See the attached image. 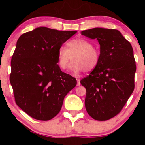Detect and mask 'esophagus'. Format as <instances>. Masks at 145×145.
Instances as JSON below:
<instances>
[{
  "label": "esophagus",
  "mask_w": 145,
  "mask_h": 145,
  "mask_svg": "<svg viewBox=\"0 0 145 145\" xmlns=\"http://www.w3.org/2000/svg\"><path fill=\"white\" fill-rule=\"evenodd\" d=\"M77 82H78L77 85H78V86L80 85V80L79 78H77Z\"/></svg>",
  "instance_id": "obj_1"
}]
</instances>
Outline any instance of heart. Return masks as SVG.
<instances>
[{"label":"heart","instance_id":"obj_1","mask_svg":"<svg viewBox=\"0 0 145 145\" xmlns=\"http://www.w3.org/2000/svg\"><path fill=\"white\" fill-rule=\"evenodd\" d=\"M67 48H61L58 52V64L61 69H65L72 58L73 62L69 69L74 73L92 71L99 61V52L93 48L92 43L82 38L69 41Z\"/></svg>","mask_w":145,"mask_h":145}]
</instances>
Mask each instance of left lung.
Here are the masks:
<instances>
[{"instance_id": "obj_1", "label": "left lung", "mask_w": 145, "mask_h": 145, "mask_svg": "<svg viewBox=\"0 0 145 145\" xmlns=\"http://www.w3.org/2000/svg\"><path fill=\"white\" fill-rule=\"evenodd\" d=\"M81 34L96 39L100 45L99 63L80 81L86 91V112L95 120H108L121 112L134 91L133 48L118 30L95 28Z\"/></svg>"}]
</instances>
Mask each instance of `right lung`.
<instances>
[{"mask_svg": "<svg viewBox=\"0 0 145 145\" xmlns=\"http://www.w3.org/2000/svg\"><path fill=\"white\" fill-rule=\"evenodd\" d=\"M77 31L39 27L20 37L11 61L10 82L16 104L31 117L40 121L54 118L64 98L77 84L63 72L58 52Z\"/></svg>", "mask_w": 145, "mask_h": 145, "instance_id": "1", "label": "right lung"}]
</instances>
